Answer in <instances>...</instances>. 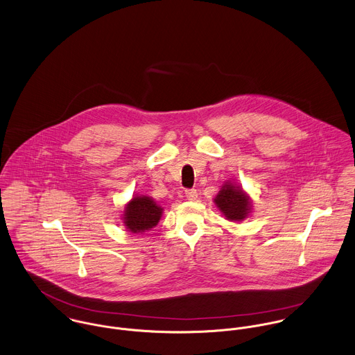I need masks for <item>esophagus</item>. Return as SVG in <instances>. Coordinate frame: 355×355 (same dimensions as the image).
I'll list each match as a JSON object with an SVG mask.
<instances>
[{
  "label": "esophagus",
  "instance_id": "obj_1",
  "mask_svg": "<svg viewBox=\"0 0 355 355\" xmlns=\"http://www.w3.org/2000/svg\"><path fill=\"white\" fill-rule=\"evenodd\" d=\"M185 196H187L188 200H196L198 192H196V189H187L185 191Z\"/></svg>",
  "mask_w": 355,
  "mask_h": 355
}]
</instances>
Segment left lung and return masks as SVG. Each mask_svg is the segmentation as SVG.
I'll return each instance as SVG.
<instances>
[{
	"instance_id": "left-lung-1",
	"label": "left lung",
	"mask_w": 355,
	"mask_h": 355,
	"mask_svg": "<svg viewBox=\"0 0 355 355\" xmlns=\"http://www.w3.org/2000/svg\"><path fill=\"white\" fill-rule=\"evenodd\" d=\"M214 203L227 220H243L251 213L252 207L250 196L240 187H236L232 182L222 185L214 199Z\"/></svg>"
}]
</instances>
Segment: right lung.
<instances>
[{
  "label": "right lung",
  "instance_id": "add662e5",
  "mask_svg": "<svg viewBox=\"0 0 355 355\" xmlns=\"http://www.w3.org/2000/svg\"><path fill=\"white\" fill-rule=\"evenodd\" d=\"M163 209L149 196H136L125 207L123 223L132 233L150 230L162 218Z\"/></svg>",
  "mask_w": 355,
  "mask_h": 355
}]
</instances>
